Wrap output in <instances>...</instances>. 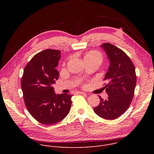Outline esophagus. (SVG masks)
Here are the masks:
<instances>
[{"label": "esophagus", "instance_id": "1", "mask_svg": "<svg viewBox=\"0 0 154 154\" xmlns=\"http://www.w3.org/2000/svg\"><path fill=\"white\" fill-rule=\"evenodd\" d=\"M77 93H78V94H83V95H86V93H84V92H77Z\"/></svg>", "mask_w": 154, "mask_h": 154}]
</instances>
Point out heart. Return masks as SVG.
Listing matches in <instances>:
<instances>
[{
  "label": "heart",
  "instance_id": "b5f03b06",
  "mask_svg": "<svg viewBox=\"0 0 154 154\" xmlns=\"http://www.w3.org/2000/svg\"><path fill=\"white\" fill-rule=\"evenodd\" d=\"M85 61H95L98 63H101L103 61L102 54L97 51H91L88 52L84 57Z\"/></svg>",
  "mask_w": 154,
  "mask_h": 154
}]
</instances>
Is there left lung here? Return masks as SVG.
Listing matches in <instances>:
<instances>
[{
  "mask_svg": "<svg viewBox=\"0 0 154 154\" xmlns=\"http://www.w3.org/2000/svg\"><path fill=\"white\" fill-rule=\"evenodd\" d=\"M110 65L103 80V88L108 94L107 99L99 96L100 104L94 108L99 116L108 120L115 119L126 112L134 96L137 84L135 68L130 57L121 49L110 43H104Z\"/></svg>",
  "mask_w": 154,
  "mask_h": 154,
  "instance_id": "8db88e82",
  "label": "left lung"
}]
</instances>
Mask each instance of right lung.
<instances>
[{"mask_svg": "<svg viewBox=\"0 0 154 154\" xmlns=\"http://www.w3.org/2000/svg\"><path fill=\"white\" fill-rule=\"evenodd\" d=\"M59 50L46 49L36 54L27 64L21 79L25 105L37 121L52 125L66 116L72 95L56 94L52 84L59 77L55 69L60 58Z\"/></svg>", "mask_w": 154, "mask_h": 154, "instance_id": "right-lung-1", "label": "right lung"}]
</instances>
